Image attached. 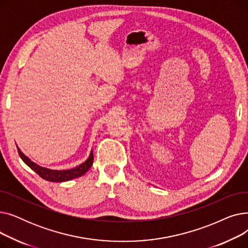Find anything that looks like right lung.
<instances>
[{
    "label": "right lung",
    "instance_id": "obj_1",
    "mask_svg": "<svg viewBox=\"0 0 248 248\" xmlns=\"http://www.w3.org/2000/svg\"><path fill=\"white\" fill-rule=\"evenodd\" d=\"M18 152L21 159L26 165L30 167L32 170L36 172L42 179L49 182H65V181L72 180L74 178L81 177L89 170L90 167L93 166V153L91 151L88 159L84 163L80 164L79 166H77L73 169H69V170H51V169L41 167L37 165L36 163L32 162L27 155H25L21 152L19 148H18Z\"/></svg>",
    "mask_w": 248,
    "mask_h": 248
}]
</instances>
